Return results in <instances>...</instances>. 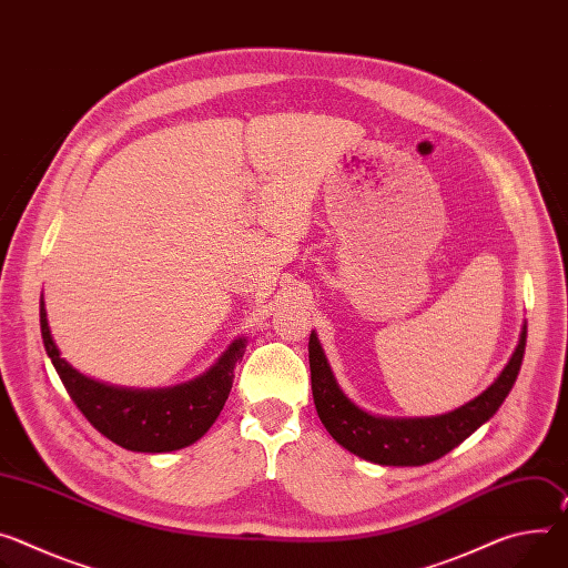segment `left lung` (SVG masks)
Segmentation results:
<instances>
[{
    "label": "left lung",
    "mask_w": 568,
    "mask_h": 568,
    "mask_svg": "<svg viewBox=\"0 0 568 568\" xmlns=\"http://www.w3.org/2000/svg\"><path fill=\"white\" fill-rule=\"evenodd\" d=\"M526 335L528 328L524 326L519 346L509 357L507 367L500 372L496 383L471 403L442 417L381 419L367 415L344 396L335 383L320 339L313 333L307 351H311V378L317 415L331 437L357 457L389 464V467H422V464L435 462L459 446L496 415V409L519 376L526 353Z\"/></svg>",
    "instance_id": "1"
}]
</instances>
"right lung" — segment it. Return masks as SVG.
I'll return each instance as SVG.
<instances>
[{"instance_id": "1", "label": "right lung", "mask_w": 568, "mask_h": 568, "mask_svg": "<svg viewBox=\"0 0 568 568\" xmlns=\"http://www.w3.org/2000/svg\"><path fill=\"white\" fill-rule=\"evenodd\" d=\"M40 333L51 365L81 415L118 446L140 453L176 450L209 433L233 387L235 363L244 355V339H235L217 365L201 378L174 389L140 392L109 387L72 369L51 339L42 301Z\"/></svg>"}]
</instances>
